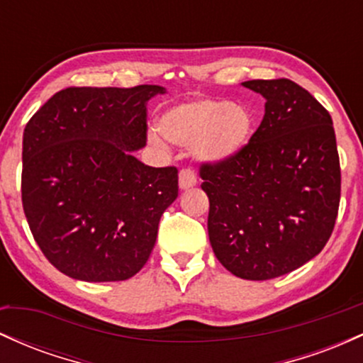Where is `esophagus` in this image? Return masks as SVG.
I'll return each instance as SVG.
<instances>
[{
  "instance_id": "obj_1",
  "label": "esophagus",
  "mask_w": 363,
  "mask_h": 363,
  "mask_svg": "<svg viewBox=\"0 0 363 363\" xmlns=\"http://www.w3.org/2000/svg\"><path fill=\"white\" fill-rule=\"evenodd\" d=\"M196 184V176L191 169H182L179 172V187L181 189H189Z\"/></svg>"
}]
</instances>
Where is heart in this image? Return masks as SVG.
I'll return each instance as SVG.
<instances>
[{"label": "heart", "mask_w": 363, "mask_h": 363, "mask_svg": "<svg viewBox=\"0 0 363 363\" xmlns=\"http://www.w3.org/2000/svg\"><path fill=\"white\" fill-rule=\"evenodd\" d=\"M254 119L245 107L228 101H196L172 107L160 118L165 138L194 147L199 160L223 162L247 145Z\"/></svg>", "instance_id": "b5f03b06"}]
</instances>
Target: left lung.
Instances as JSON below:
<instances>
[{"label": "left lung", "mask_w": 363, "mask_h": 363, "mask_svg": "<svg viewBox=\"0 0 363 363\" xmlns=\"http://www.w3.org/2000/svg\"><path fill=\"white\" fill-rule=\"evenodd\" d=\"M266 99L237 155L203 162L215 256L244 280H272L318 256L335 228L341 170L329 112L286 78L244 82Z\"/></svg>", "instance_id": "left-lung-1"}]
</instances>
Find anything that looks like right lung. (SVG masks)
<instances>
[{
  "label": "right lung",
  "mask_w": 363,
  "mask_h": 363,
  "mask_svg": "<svg viewBox=\"0 0 363 363\" xmlns=\"http://www.w3.org/2000/svg\"><path fill=\"white\" fill-rule=\"evenodd\" d=\"M158 85L69 86L23 131L22 205L48 261L82 281H121L148 261L158 222L177 198V169L135 157L147 145Z\"/></svg>",
  "instance_id": "1"
}]
</instances>
